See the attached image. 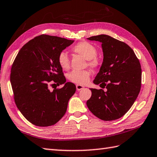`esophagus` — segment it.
<instances>
[{
    "label": "esophagus",
    "instance_id": "obj_1",
    "mask_svg": "<svg viewBox=\"0 0 157 157\" xmlns=\"http://www.w3.org/2000/svg\"><path fill=\"white\" fill-rule=\"evenodd\" d=\"M76 88H77V90L79 91V90H82V89H84V86H83L79 85V84H77V85H76Z\"/></svg>",
    "mask_w": 157,
    "mask_h": 157
}]
</instances>
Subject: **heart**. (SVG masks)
Segmentation results:
<instances>
[{"label":"heart","mask_w":157,"mask_h":157,"mask_svg":"<svg viewBox=\"0 0 157 157\" xmlns=\"http://www.w3.org/2000/svg\"><path fill=\"white\" fill-rule=\"evenodd\" d=\"M72 50L75 53L81 55L88 60L89 66L97 67L99 66V61L96 57L97 50L94 46L86 41L79 42L74 45ZM58 63L60 67L63 69H67L69 67V58L65 52H62L58 54ZM90 76V72L88 70L72 71L68 74V78L70 81L78 84H85L88 82Z\"/></svg>","instance_id":"1"}]
</instances>
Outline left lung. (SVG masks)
I'll return each mask as SVG.
<instances>
[{"instance_id": "obj_1", "label": "left lung", "mask_w": 157, "mask_h": 157, "mask_svg": "<svg viewBox=\"0 0 157 157\" xmlns=\"http://www.w3.org/2000/svg\"><path fill=\"white\" fill-rule=\"evenodd\" d=\"M99 41L103 59L99 72L93 81L100 87L90 88L92 96L86 102L90 111L105 121H114L123 116L133 105L140 93L142 69L133 50L125 43L109 35L89 37Z\"/></svg>"}]
</instances>
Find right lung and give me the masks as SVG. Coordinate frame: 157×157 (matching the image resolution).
I'll list each match as a JSON object with an SVG mask.
<instances>
[{
	"label": "right lung",
	"instance_id": "add662e5",
	"mask_svg": "<svg viewBox=\"0 0 157 157\" xmlns=\"http://www.w3.org/2000/svg\"><path fill=\"white\" fill-rule=\"evenodd\" d=\"M74 42L56 36L41 35L30 40L18 52L11 70L10 81L16 105L22 115L38 127L54 125L66 113L70 98L76 90L66 82L58 56ZM59 89L51 91L50 82ZM54 84H52L53 86Z\"/></svg>",
	"mask_w": 157,
	"mask_h": 157
}]
</instances>
